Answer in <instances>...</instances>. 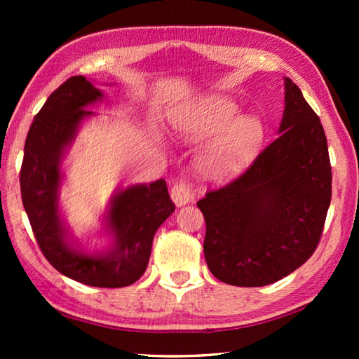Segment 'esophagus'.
I'll return each instance as SVG.
<instances>
[{"mask_svg": "<svg viewBox=\"0 0 359 359\" xmlns=\"http://www.w3.org/2000/svg\"><path fill=\"white\" fill-rule=\"evenodd\" d=\"M171 199L172 202L182 207V205H187L189 201L193 199V188L185 180L175 182L174 187L171 188Z\"/></svg>", "mask_w": 359, "mask_h": 359, "instance_id": "esophagus-1", "label": "esophagus"}]
</instances>
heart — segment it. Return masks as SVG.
Instances as JSON below:
<instances>
[{"mask_svg":"<svg viewBox=\"0 0 359 359\" xmlns=\"http://www.w3.org/2000/svg\"><path fill=\"white\" fill-rule=\"evenodd\" d=\"M239 108L224 97H210L174 118L182 140L199 143L218 134L201 152L197 171L203 179L222 182L238 175L257 154L264 125L257 116H238Z\"/></svg>","mask_w":359,"mask_h":359,"instance_id":"heart-1","label":"heart"}]
</instances>
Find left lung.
I'll use <instances>...</instances> for the list:
<instances>
[{
	"label": "left lung",
	"mask_w": 359,
	"mask_h": 359,
	"mask_svg": "<svg viewBox=\"0 0 359 359\" xmlns=\"http://www.w3.org/2000/svg\"><path fill=\"white\" fill-rule=\"evenodd\" d=\"M284 98L276 139L238 179L197 202L205 261L225 284H273L307 262L321 239L332 199L324 128L290 79Z\"/></svg>",
	"instance_id": "obj_1"
}]
</instances>
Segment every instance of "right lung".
Wrapping results in <instances>:
<instances>
[{
	"mask_svg": "<svg viewBox=\"0 0 359 359\" xmlns=\"http://www.w3.org/2000/svg\"><path fill=\"white\" fill-rule=\"evenodd\" d=\"M102 98V90L83 75L67 79L53 90L27 133L20 187L38 247L53 269L90 287L118 288L134 284L147 270L154 234L175 205L163 179L133 185L111 199L106 216V228L112 234L108 250L88 255L67 242L58 212L63 179L60 166L81 120L94 116L85 108Z\"/></svg>",
	"mask_w": 359,
	"mask_h": 359,
	"instance_id": "obj_1",
	"label": "right lung"
}]
</instances>
